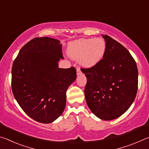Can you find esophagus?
<instances>
[{"mask_svg": "<svg viewBox=\"0 0 149 149\" xmlns=\"http://www.w3.org/2000/svg\"><path fill=\"white\" fill-rule=\"evenodd\" d=\"M81 74H82V73H81V71L80 68H77V75H81Z\"/></svg>", "mask_w": 149, "mask_h": 149, "instance_id": "esophagus-1", "label": "esophagus"}]
</instances>
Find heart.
Returning a JSON list of instances; mask_svg holds the SVG:
<instances>
[{
  "mask_svg": "<svg viewBox=\"0 0 149 149\" xmlns=\"http://www.w3.org/2000/svg\"><path fill=\"white\" fill-rule=\"evenodd\" d=\"M107 45L101 38L80 39L71 42L68 48L69 56L79 60L83 67L89 68L95 66L104 58Z\"/></svg>",
  "mask_w": 149,
  "mask_h": 149,
  "instance_id": "heart-1",
  "label": "heart"
}]
</instances>
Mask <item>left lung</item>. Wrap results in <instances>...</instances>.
Instances as JSON below:
<instances>
[{
	"label": "left lung",
	"instance_id": "8db88e82",
	"mask_svg": "<svg viewBox=\"0 0 149 149\" xmlns=\"http://www.w3.org/2000/svg\"><path fill=\"white\" fill-rule=\"evenodd\" d=\"M104 58L90 68H83L87 77L85 97L91 111L104 120L118 118L127 111L135 99L138 70L130 52L107 35Z\"/></svg>",
	"mask_w": 149,
	"mask_h": 149
}]
</instances>
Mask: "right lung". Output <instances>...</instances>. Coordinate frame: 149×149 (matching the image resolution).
<instances>
[{
	"label": "right lung",
	"instance_id": "obj_1",
	"mask_svg": "<svg viewBox=\"0 0 149 149\" xmlns=\"http://www.w3.org/2000/svg\"><path fill=\"white\" fill-rule=\"evenodd\" d=\"M60 41L36 37L20 49L12 68V90L26 114L49 123L62 115L66 91L76 79L74 67L58 68L63 59Z\"/></svg>",
	"mask_w": 149,
	"mask_h": 149
}]
</instances>
